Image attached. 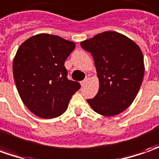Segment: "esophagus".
<instances>
[{
    "instance_id": "1",
    "label": "esophagus",
    "mask_w": 159,
    "mask_h": 159,
    "mask_svg": "<svg viewBox=\"0 0 159 159\" xmlns=\"http://www.w3.org/2000/svg\"><path fill=\"white\" fill-rule=\"evenodd\" d=\"M89 79H90V77H89V75H87V76L85 77V79L83 80V81H82V82H81L80 84H81V85H82V86H84V84H86V83H87V82H88V81H89Z\"/></svg>"
}]
</instances>
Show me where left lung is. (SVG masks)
I'll use <instances>...</instances> for the list:
<instances>
[{
  "label": "left lung",
  "instance_id": "8db88e82",
  "mask_svg": "<svg viewBox=\"0 0 159 159\" xmlns=\"http://www.w3.org/2000/svg\"><path fill=\"white\" fill-rule=\"evenodd\" d=\"M93 57L99 79L96 97L87 99L102 116H116L132 103L143 82V53L132 40L114 31H106L81 43Z\"/></svg>",
  "mask_w": 159,
  "mask_h": 159
}]
</instances>
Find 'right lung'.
I'll return each mask as SVG.
<instances>
[{
    "instance_id": "1",
    "label": "right lung",
    "mask_w": 159,
    "mask_h": 159,
    "mask_svg": "<svg viewBox=\"0 0 159 159\" xmlns=\"http://www.w3.org/2000/svg\"><path fill=\"white\" fill-rule=\"evenodd\" d=\"M75 44L58 35L39 34L20 45L13 61L18 93L25 106L42 118L61 116L81 87L68 79L64 61Z\"/></svg>"
}]
</instances>
